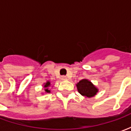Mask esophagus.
<instances>
[{
    "instance_id": "esophagus-1",
    "label": "esophagus",
    "mask_w": 131,
    "mask_h": 131,
    "mask_svg": "<svg viewBox=\"0 0 131 131\" xmlns=\"http://www.w3.org/2000/svg\"><path fill=\"white\" fill-rule=\"evenodd\" d=\"M61 79L64 81V80H67V77H66V76H62V77H61Z\"/></svg>"
}]
</instances>
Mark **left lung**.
Masks as SVG:
<instances>
[{"label":"left lung","mask_w":131,"mask_h":131,"mask_svg":"<svg viewBox=\"0 0 131 131\" xmlns=\"http://www.w3.org/2000/svg\"><path fill=\"white\" fill-rule=\"evenodd\" d=\"M78 91L83 96L91 97L95 95L97 92V89L93 85V83L87 79L80 81L77 84Z\"/></svg>","instance_id":"obj_1"}]
</instances>
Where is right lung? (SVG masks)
Segmentation results:
<instances>
[{"label": "right lung", "instance_id": "obj_1", "mask_svg": "<svg viewBox=\"0 0 131 131\" xmlns=\"http://www.w3.org/2000/svg\"><path fill=\"white\" fill-rule=\"evenodd\" d=\"M50 85V83L49 82V81H48V82L46 83V85H44V88H46L45 91H46V92H47V93H50V91L48 89V87H49Z\"/></svg>", "mask_w": 131, "mask_h": 131}]
</instances>
